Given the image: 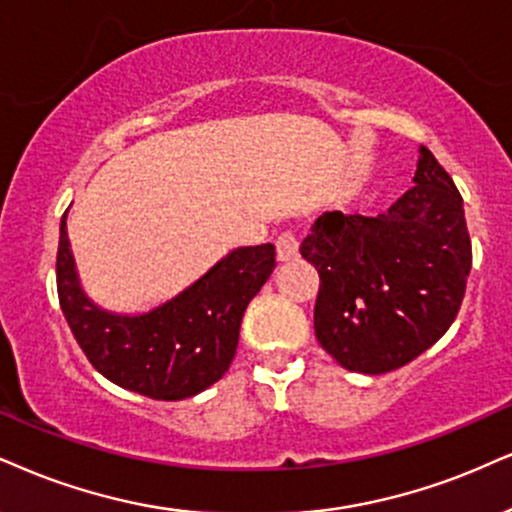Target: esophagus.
<instances>
[{"label": "esophagus", "mask_w": 512, "mask_h": 512, "mask_svg": "<svg viewBox=\"0 0 512 512\" xmlns=\"http://www.w3.org/2000/svg\"><path fill=\"white\" fill-rule=\"evenodd\" d=\"M299 246H301V242L294 232H282V235L275 239L277 261H282V263L294 261V258L299 256Z\"/></svg>", "instance_id": "esophagus-1"}]
</instances>
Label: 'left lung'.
I'll return each instance as SVG.
<instances>
[{
  "label": "left lung",
  "instance_id": "left-lung-1",
  "mask_svg": "<svg viewBox=\"0 0 512 512\" xmlns=\"http://www.w3.org/2000/svg\"><path fill=\"white\" fill-rule=\"evenodd\" d=\"M415 185L368 218L327 211L301 244L320 275L313 325L342 368L382 375L437 344L472 268L463 197L427 147Z\"/></svg>",
  "mask_w": 512,
  "mask_h": 512
}]
</instances>
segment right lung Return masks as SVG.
Returning <instances> with one entry per match:
<instances>
[{
    "instance_id": "1",
    "label": "right lung",
    "mask_w": 512,
    "mask_h": 512,
    "mask_svg": "<svg viewBox=\"0 0 512 512\" xmlns=\"http://www.w3.org/2000/svg\"><path fill=\"white\" fill-rule=\"evenodd\" d=\"M273 268V244L242 246L154 311L109 313L82 292L63 213L56 289L75 342L106 380L149 399L180 401L230 368L246 306Z\"/></svg>"
}]
</instances>
